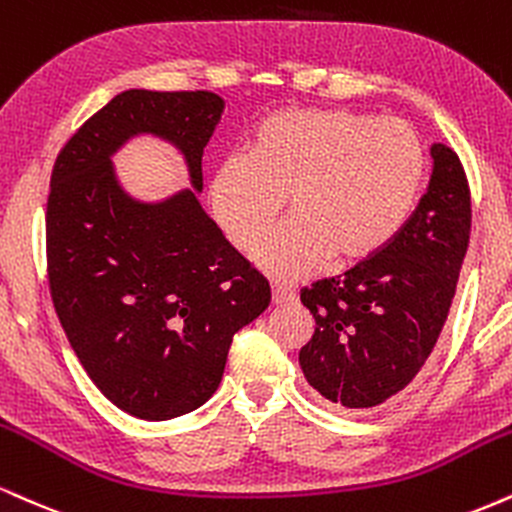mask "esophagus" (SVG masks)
<instances>
[{
	"label": "esophagus",
	"mask_w": 512,
	"mask_h": 512,
	"mask_svg": "<svg viewBox=\"0 0 512 512\" xmlns=\"http://www.w3.org/2000/svg\"><path fill=\"white\" fill-rule=\"evenodd\" d=\"M272 300H274V305L293 303V300H295L293 288L283 286V283H274V286H272Z\"/></svg>",
	"instance_id": "esophagus-1"
}]
</instances>
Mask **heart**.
<instances>
[{
  "label": "heart",
  "mask_w": 512,
  "mask_h": 512,
  "mask_svg": "<svg viewBox=\"0 0 512 512\" xmlns=\"http://www.w3.org/2000/svg\"><path fill=\"white\" fill-rule=\"evenodd\" d=\"M427 174L420 133L400 119L353 109H283L248 140L245 157L214 166L209 207L236 250H248L287 197L289 219L252 249L276 281L312 274L334 257L377 255L410 219Z\"/></svg>",
  "instance_id": "heart-1"
}]
</instances>
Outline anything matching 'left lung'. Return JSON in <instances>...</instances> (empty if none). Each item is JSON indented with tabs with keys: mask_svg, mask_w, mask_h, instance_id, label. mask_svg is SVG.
I'll use <instances>...</instances> for the list:
<instances>
[{
	"mask_svg": "<svg viewBox=\"0 0 512 512\" xmlns=\"http://www.w3.org/2000/svg\"><path fill=\"white\" fill-rule=\"evenodd\" d=\"M396 238L334 279L303 288L315 334L300 348L307 384L343 408H377L417 377L439 341L470 243V188L448 145Z\"/></svg>",
	"mask_w": 512,
	"mask_h": 512,
	"instance_id": "1",
	"label": "left lung"
}]
</instances>
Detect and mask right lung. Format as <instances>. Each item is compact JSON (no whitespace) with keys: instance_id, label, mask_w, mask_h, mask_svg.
I'll return each mask as SVG.
<instances>
[{"instance_id":"add662e5","label":"right lung","mask_w":512,"mask_h":512,"mask_svg":"<svg viewBox=\"0 0 512 512\" xmlns=\"http://www.w3.org/2000/svg\"><path fill=\"white\" fill-rule=\"evenodd\" d=\"M224 112L214 92L126 90L54 162L47 272L54 310L88 377L116 408L164 422L219 389L233 336L272 303L264 276L200 205L202 152ZM182 155L190 189L143 201L113 155L135 137Z\"/></svg>"}]
</instances>
